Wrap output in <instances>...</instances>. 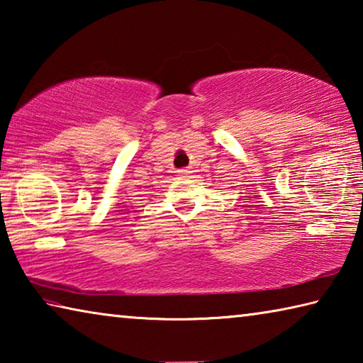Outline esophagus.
Here are the masks:
<instances>
[{
    "mask_svg": "<svg viewBox=\"0 0 363 363\" xmlns=\"http://www.w3.org/2000/svg\"><path fill=\"white\" fill-rule=\"evenodd\" d=\"M189 173H190V171H187V169H179V171H177V174H179L181 177H187Z\"/></svg>",
    "mask_w": 363,
    "mask_h": 363,
    "instance_id": "obj_1",
    "label": "esophagus"
}]
</instances>
